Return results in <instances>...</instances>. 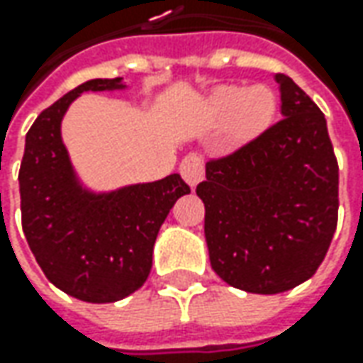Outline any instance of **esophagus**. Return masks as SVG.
I'll list each match as a JSON object with an SVG mask.
<instances>
[{"instance_id": "esophagus-1", "label": "esophagus", "mask_w": 363, "mask_h": 363, "mask_svg": "<svg viewBox=\"0 0 363 363\" xmlns=\"http://www.w3.org/2000/svg\"><path fill=\"white\" fill-rule=\"evenodd\" d=\"M179 174L182 177L186 179V184L191 186V188H196L200 182H202L203 177V160L200 155H196V153H191L188 157H184L182 161V165H179Z\"/></svg>"}]
</instances>
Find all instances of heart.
I'll return each instance as SVG.
<instances>
[{"instance_id":"1","label":"heart","mask_w":363,"mask_h":363,"mask_svg":"<svg viewBox=\"0 0 363 363\" xmlns=\"http://www.w3.org/2000/svg\"><path fill=\"white\" fill-rule=\"evenodd\" d=\"M277 96L264 86H224L212 99V115L218 121L232 119L238 139H250L262 131L274 117Z\"/></svg>"}]
</instances>
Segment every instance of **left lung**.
<instances>
[{
    "label": "left lung",
    "mask_w": 363,
    "mask_h": 363,
    "mask_svg": "<svg viewBox=\"0 0 363 363\" xmlns=\"http://www.w3.org/2000/svg\"><path fill=\"white\" fill-rule=\"evenodd\" d=\"M283 119L230 155L206 163L210 264L246 293L277 295L311 279L337 226L340 167L319 106L274 74Z\"/></svg>",
    "instance_id": "obj_1"
}]
</instances>
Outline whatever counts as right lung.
I'll use <instances>...</instances> for the list:
<instances>
[{
  "instance_id": "obj_1",
  "label": "right lung",
  "mask_w": 363,
  "mask_h": 363,
  "mask_svg": "<svg viewBox=\"0 0 363 363\" xmlns=\"http://www.w3.org/2000/svg\"><path fill=\"white\" fill-rule=\"evenodd\" d=\"M117 89H125L121 78H94L42 111L26 135L18 177L21 228L40 269L86 303H115L143 286L161 224L189 194L179 174L106 194L82 188L60 135L64 113L80 92Z\"/></svg>"
}]
</instances>
